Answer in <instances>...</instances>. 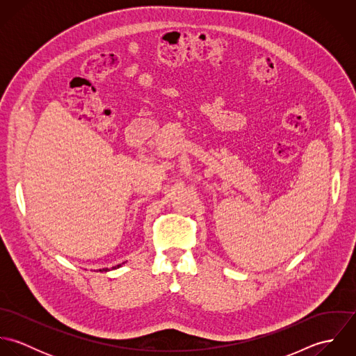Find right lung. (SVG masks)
<instances>
[{"mask_svg": "<svg viewBox=\"0 0 356 356\" xmlns=\"http://www.w3.org/2000/svg\"><path fill=\"white\" fill-rule=\"evenodd\" d=\"M122 264H124V263H122ZM122 264H118V266H113V267H112V268H111V270H115V268H119V267H120V266H122ZM99 271H105V273H106V271H109V268H100V270H99Z\"/></svg>", "mask_w": 356, "mask_h": 356, "instance_id": "obj_1", "label": "right lung"}]
</instances>
